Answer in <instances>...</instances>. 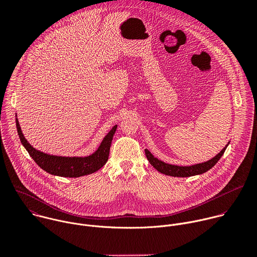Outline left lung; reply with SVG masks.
<instances>
[{"instance_id":"1","label":"left lung","mask_w":257,"mask_h":257,"mask_svg":"<svg viewBox=\"0 0 257 257\" xmlns=\"http://www.w3.org/2000/svg\"><path fill=\"white\" fill-rule=\"evenodd\" d=\"M227 146H228V144L226 145L225 149H223L221 151V153L217 154L214 158H212L211 160H209L207 162L193 165V166H185V167L166 164V163L158 160L157 158H155L151 154V152L148 150H145V156H146V158H148L151 165L162 174H165L168 176H173V177H191V176L203 174V173L207 172L208 170H210L218 162V160L222 158V156L224 155V153L227 149Z\"/></svg>"}]
</instances>
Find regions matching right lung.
<instances>
[{"mask_svg": "<svg viewBox=\"0 0 257 257\" xmlns=\"http://www.w3.org/2000/svg\"><path fill=\"white\" fill-rule=\"evenodd\" d=\"M16 127L21 143L28 152L29 156L33 159V161L49 174L67 178H77L92 174L103 167L108 159L109 148H111L113 136L117 129V125L112 128V130L103 138L99 148L94 154L84 158H67L50 156L41 153L40 151H36L23 136L20 125L18 123V119H16Z\"/></svg>", "mask_w": 257, "mask_h": 257, "instance_id": "1", "label": "right lung"}]
</instances>
